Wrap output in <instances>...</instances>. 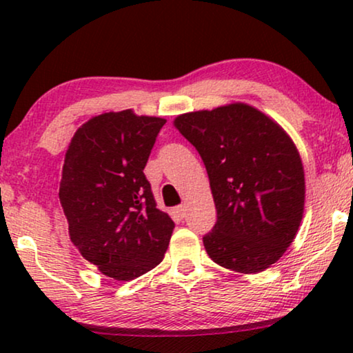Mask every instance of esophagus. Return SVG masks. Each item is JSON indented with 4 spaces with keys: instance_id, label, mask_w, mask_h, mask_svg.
<instances>
[{
    "instance_id": "34e87169",
    "label": "esophagus",
    "mask_w": 353,
    "mask_h": 353,
    "mask_svg": "<svg viewBox=\"0 0 353 353\" xmlns=\"http://www.w3.org/2000/svg\"><path fill=\"white\" fill-rule=\"evenodd\" d=\"M175 212H176V215L178 216H185V214H186V205L185 204H181V205H178V207H175Z\"/></svg>"
}]
</instances>
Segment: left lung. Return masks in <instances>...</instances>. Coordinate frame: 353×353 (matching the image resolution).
Masks as SVG:
<instances>
[{
  "mask_svg": "<svg viewBox=\"0 0 353 353\" xmlns=\"http://www.w3.org/2000/svg\"><path fill=\"white\" fill-rule=\"evenodd\" d=\"M173 123L210 180L216 223L202 238L209 257L245 274L278 262L296 238L305 201L302 161L289 134L243 103L181 114Z\"/></svg>",
  "mask_w": 353,
  "mask_h": 353,
  "instance_id": "8db88e82",
  "label": "left lung"
}]
</instances>
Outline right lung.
Here are the masks:
<instances>
[{
	"instance_id": "1",
	"label": "right lung",
	"mask_w": 353,
	"mask_h": 353,
	"mask_svg": "<svg viewBox=\"0 0 353 353\" xmlns=\"http://www.w3.org/2000/svg\"><path fill=\"white\" fill-rule=\"evenodd\" d=\"M165 122L132 109L101 114L77 130L65 152L59 199L70 241L117 281L157 267L175 228L143 172Z\"/></svg>"
}]
</instances>
